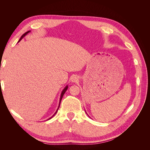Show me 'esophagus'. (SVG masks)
Here are the masks:
<instances>
[{"mask_svg": "<svg viewBox=\"0 0 150 150\" xmlns=\"http://www.w3.org/2000/svg\"><path fill=\"white\" fill-rule=\"evenodd\" d=\"M78 80V78H77V77H73V78H72V82H76V81Z\"/></svg>", "mask_w": 150, "mask_h": 150, "instance_id": "obj_1", "label": "esophagus"}]
</instances>
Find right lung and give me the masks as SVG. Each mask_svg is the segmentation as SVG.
Here are the masks:
<instances>
[{
    "label": "right lung",
    "instance_id": "obj_1",
    "mask_svg": "<svg viewBox=\"0 0 150 150\" xmlns=\"http://www.w3.org/2000/svg\"><path fill=\"white\" fill-rule=\"evenodd\" d=\"M29 32H30V31H28V32H26V33H24V34L23 35H22L21 36V39H19V42L20 41V40H21V39H22V38H23L24 37V36H25V35H26L27 34H28V33H29ZM67 88H68V87H67V86H66V88H64V89H63V91H62V93H61V98H60V102H59V106H60V104H61V99H62V96H64V93H66V90L67 89ZM59 108H57V110L56 112H55V114H54V115H56V113L57 112V110H58V109H59ZM54 115H53V116H52L51 117H50V118H49V120H50V119H51V118H52V117H53V116H54Z\"/></svg>",
    "mask_w": 150,
    "mask_h": 150
}]
</instances>
